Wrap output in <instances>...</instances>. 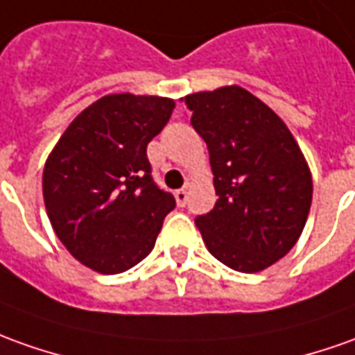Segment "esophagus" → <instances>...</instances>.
Segmentation results:
<instances>
[{
	"label": "esophagus",
	"mask_w": 355,
	"mask_h": 355,
	"mask_svg": "<svg viewBox=\"0 0 355 355\" xmlns=\"http://www.w3.org/2000/svg\"><path fill=\"white\" fill-rule=\"evenodd\" d=\"M173 197H175L178 207H185V202H187V191L185 189H178V191L173 193Z\"/></svg>",
	"instance_id": "esophagus-1"
}]
</instances>
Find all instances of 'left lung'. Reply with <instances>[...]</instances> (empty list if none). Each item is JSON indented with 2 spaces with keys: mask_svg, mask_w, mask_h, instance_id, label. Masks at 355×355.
I'll use <instances>...</instances> for the list:
<instances>
[{
  "mask_svg": "<svg viewBox=\"0 0 355 355\" xmlns=\"http://www.w3.org/2000/svg\"><path fill=\"white\" fill-rule=\"evenodd\" d=\"M209 146L218 201L195 218L212 255L261 272L294 248L311 209L313 180L300 145L265 102L238 85L183 96Z\"/></svg>",
  "mask_w": 355,
  "mask_h": 355,
  "instance_id": "obj_1",
  "label": "left lung"
}]
</instances>
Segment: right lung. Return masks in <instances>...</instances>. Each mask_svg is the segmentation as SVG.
Returning a JSON list of instances; mask_svg holds the SVG:
<instances>
[{
    "instance_id": "1",
    "label": "right lung",
    "mask_w": 355,
    "mask_h": 355,
    "mask_svg": "<svg viewBox=\"0 0 355 355\" xmlns=\"http://www.w3.org/2000/svg\"><path fill=\"white\" fill-rule=\"evenodd\" d=\"M164 96L107 94L85 107L51 148L42 173L46 212L79 263L117 275L154 248L172 193L150 175L146 145L172 116Z\"/></svg>"
}]
</instances>
